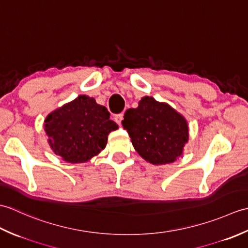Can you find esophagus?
I'll use <instances>...</instances> for the list:
<instances>
[{
  "mask_svg": "<svg viewBox=\"0 0 248 248\" xmlns=\"http://www.w3.org/2000/svg\"><path fill=\"white\" fill-rule=\"evenodd\" d=\"M114 119H115L116 123H117V124L120 125V124H121V121H123V119H124V114H123V113H120V114L115 115Z\"/></svg>",
  "mask_w": 248,
  "mask_h": 248,
  "instance_id": "esophagus-1",
  "label": "esophagus"
}]
</instances>
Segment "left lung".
<instances>
[{
	"label": "left lung",
	"instance_id": "8db88e82",
	"mask_svg": "<svg viewBox=\"0 0 248 248\" xmlns=\"http://www.w3.org/2000/svg\"><path fill=\"white\" fill-rule=\"evenodd\" d=\"M123 127L134 149L152 164L171 163L182 154L188 139L186 119L165 103L144 97L136 108L125 110Z\"/></svg>",
	"mask_w": 248,
	"mask_h": 248
}]
</instances>
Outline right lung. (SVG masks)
<instances>
[{
    "mask_svg": "<svg viewBox=\"0 0 248 248\" xmlns=\"http://www.w3.org/2000/svg\"><path fill=\"white\" fill-rule=\"evenodd\" d=\"M109 115L107 108L85 94L52 112L45 120L52 150L69 163L91 160L105 148L110 131L118 129Z\"/></svg>",
    "mask_w": 248,
    "mask_h": 248,
    "instance_id": "right-lung-1",
    "label": "right lung"
}]
</instances>
